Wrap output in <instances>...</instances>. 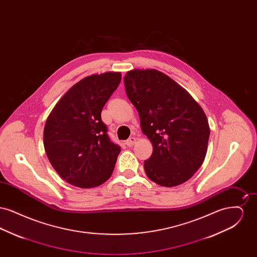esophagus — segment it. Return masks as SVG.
Returning a JSON list of instances; mask_svg holds the SVG:
<instances>
[{
	"label": "esophagus",
	"mask_w": 257,
	"mask_h": 257,
	"mask_svg": "<svg viewBox=\"0 0 257 257\" xmlns=\"http://www.w3.org/2000/svg\"><path fill=\"white\" fill-rule=\"evenodd\" d=\"M135 143H136V138H135V137H131V138H129V139L125 142V145H126L127 147H132V146H134Z\"/></svg>",
	"instance_id": "obj_1"
}]
</instances>
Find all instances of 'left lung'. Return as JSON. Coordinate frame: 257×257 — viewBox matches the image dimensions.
Instances as JSON below:
<instances>
[{
  "label": "left lung",
  "mask_w": 257,
  "mask_h": 257,
  "mask_svg": "<svg viewBox=\"0 0 257 257\" xmlns=\"http://www.w3.org/2000/svg\"><path fill=\"white\" fill-rule=\"evenodd\" d=\"M124 84L142 131L153 146L144 166L148 178L163 187L186 182L206 156L210 128L204 111L186 89L158 70H131Z\"/></svg>",
  "instance_id": "8db88e82"
}]
</instances>
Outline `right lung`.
<instances>
[{"instance_id":"right-lung-1","label":"right lung","mask_w":257,"mask_h":257,"mask_svg":"<svg viewBox=\"0 0 257 257\" xmlns=\"http://www.w3.org/2000/svg\"><path fill=\"white\" fill-rule=\"evenodd\" d=\"M120 81L118 72L90 75L74 85L51 111L44 148L67 183L86 189L110 178L120 147L110 141L101 111Z\"/></svg>"}]
</instances>
